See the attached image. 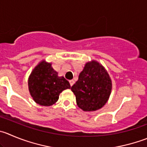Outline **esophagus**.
Wrapping results in <instances>:
<instances>
[{
  "label": "esophagus",
  "mask_w": 147,
  "mask_h": 147,
  "mask_svg": "<svg viewBox=\"0 0 147 147\" xmlns=\"http://www.w3.org/2000/svg\"><path fill=\"white\" fill-rule=\"evenodd\" d=\"M69 83H70V84H71V86H72L73 85H74V80H70L69 81Z\"/></svg>",
  "instance_id": "1"
}]
</instances>
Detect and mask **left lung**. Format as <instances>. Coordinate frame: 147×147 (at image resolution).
<instances>
[{"mask_svg": "<svg viewBox=\"0 0 147 147\" xmlns=\"http://www.w3.org/2000/svg\"><path fill=\"white\" fill-rule=\"evenodd\" d=\"M76 104L86 112L96 111L108 101L112 91V80L107 70L98 61L85 64L79 79L71 86Z\"/></svg>", "mask_w": 147, "mask_h": 147, "instance_id": "obj_1", "label": "left lung"}]
</instances>
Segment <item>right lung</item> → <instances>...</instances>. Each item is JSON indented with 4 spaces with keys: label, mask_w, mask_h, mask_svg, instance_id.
Returning a JSON list of instances; mask_svg holds the SVG:
<instances>
[{
    "label": "right lung",
    "mask_w": 147,
    "mask_h": 147,
    "mask_svg": "<svg viewBox=\"0 0 147 147\" xmlns=\"http://www.w3.org/2000/svg\"><path fill=\"white\" fill-rule=\"evenodd\" d=\"M28 87L33 100L42 106H51L63 90L71 88L69 82L53 68L51 63L42 60L34 68L28 79Z\"/></svg>",
    "instance_id": "obj_1"
}]
</instances>
